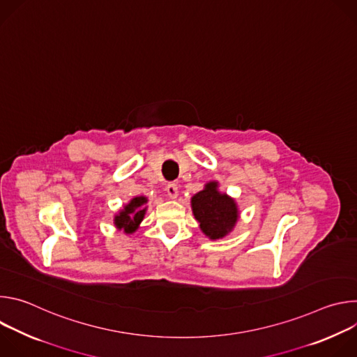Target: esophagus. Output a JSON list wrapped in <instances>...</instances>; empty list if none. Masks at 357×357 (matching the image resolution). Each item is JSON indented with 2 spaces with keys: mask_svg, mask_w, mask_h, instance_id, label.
<instances>
[{
  "mask_svg": "<svg viewBox=\"0 0 357 357\" xmlns=\"http://www.w3.org/2000/svg\"><path fill=\"white\" fill-rule=\"evenodd\" d=\"M167 192H168V196H169L171 199H176V197H178V185L174 183V182L168 183Z\"/></svg>",
  "mask_w": 357,
  "mask_h": 357,
  "instance_id": "34e87169",
  "label": "esophagus"
}]
</instances>
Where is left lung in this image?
I'll return each mask as SVG.
<instances>
[{
  "instance_id": "8db88e82",
  "label": "left lung",
  "mask_w": 357,
  "mask_h": 357,
  "mask_svg": "<svg viewBox=\"0 0 357 357\" xmlns=\"http://www.w3.org/2000/svg\"><path fill=\"white\" fill-rule=\"evenodd\" d=\"M218 188L219 183L212 181L190 199L193 216L199 222L200 230L211 240L227 236L238 219L234 199L226 193H220Z\"/></svg>"
}]
</instances>
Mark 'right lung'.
Listing matches in <instances>:
<instances>
[{
  "mask_svg": "<svg viewBox=\"0 0 357 357\" xmlns=\"http://www.w3.org/2000/svg\"><path fill=\"white\" fill-rule=\"evenodd\" d=\"M146 202H148V199L145 196L132 197L127 203V205L119 212V215H116V218H114L116 227L119 230H124V233H127V234L134 233L145 216V212H146L145 203Z\"/></svg>",
  "mask_w": 357,
  "mask_h": 357,
  "instance_id": "obj_1",
  "label": "right lung"
}]
</instances>
